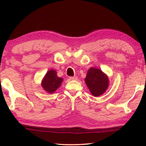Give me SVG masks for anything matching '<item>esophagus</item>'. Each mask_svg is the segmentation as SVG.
Masks as SVG:
<instances>
[{
    "mask_svg": "<svg viewBox=\"0 0 146 146\" xmlns=\"http://www.w3.org/2000/svg\"><path fill=\"white\" fill-rule=\"evenodd\" d=\"M70 80H77V76H70Z\"/></svg>",
    "mask_w": 146,
    "mask_h": 146,
    "instance_id": "esophagus-1",
    "label": "esophagus"
}]
</instances>
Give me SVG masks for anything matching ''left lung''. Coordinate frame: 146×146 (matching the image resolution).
<instances>
[{
  "label": "left lung",
  "mask_w": 146,
  "mask_h": 146,
  "mask_svg": "<svg viewBox=\"0 0 146 146\" xmlns=\"http://www.w3.org/2000/svg\"><path fill=\"white\" fill-rule=\"evenodd\" d=\"M85 82L91 94L95 97H98L104 93L109 84L108 76L101 70L93 68L88 70Z\"/></svg>",
  "instance_id": "obj_1"
}]
</instances>
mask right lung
I'll use <instances>...</instances> for the list:
<instances>
[{
  "mask_svg": "<svg viewBox=\"0 0 146 146\" xmlns=\"http://www.w3.org/2000/svg\"><path fill=\"white\" fill-rule=\"evenodd\" d=\"M56 74V71L51 70L48 71L44 76L42 82V86L47 92L49 93L55 92L63 81V79L58 77Z\"/></svg>",
  "mask_w": 146,
  "mask_h": 146,
  "instance_id": "right-lung-1",
  "label": "right lung"
}]
</instances>
